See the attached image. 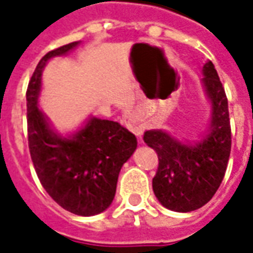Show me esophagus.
Returning <instances> with one entry per match:
<instances>
[{"label":"esophagus","instance_id":"obj_1","mask_svg":"<svg viewBox=\"0 0 253 253\" xmlns=\"http://www.w3.org/2000/svg\"><path fill=\"white\" fill-rule=\"evenodd\" d=\"M125 121H126L127 128H128L131 132H134L137 137L141 138L143 127L142 125H139V123H138V118L137 115H135V112H134L132 110H127L126 112H125Z\"/></svg>","mask_w":253,"mask_h":253}]
</instances>
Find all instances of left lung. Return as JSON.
<instances>
[{"mask_svg":"<svg viewBox=\"0 0 253 253\" xmlns=\"http://www.w3.org/2000/svg\"><path fill=\"white\" fill-rule=\"evenodd\" d=\"M202 76L210 116L198 139L181 141L161 128L143 134L145 143L159 156L154 195L172 211L188 212L205 206L222 183L230 156L228 100L211 61L203 65Z\"/></svg>","mask_w":253,"mask_h":253,"instance_id":"1","label":"left lung"}]
</instances>
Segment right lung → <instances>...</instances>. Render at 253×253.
Listing matches in <instances>:
<instances>
[{
  "mask_svg": "<svg viewBox=\"0 0 253 253\" xmlns=\"http://www.w3.org/2000/svg\"><path fill=\"white\" fill-rule=\"evenodd\" d=\"M73 42L42 58L27 89L28 145L38 177L47 194L67 211L90 217L115 198L122 167L137 149V138L118 122L89 115L74 131L61 132L39 107L42 74L50 59L65 57Z\"/></svg>",
  "mask_w": 253,
  "mask_h": 253,
  "instance_id": "obj_1",
  "label": "right lung"
}]
</instances>
